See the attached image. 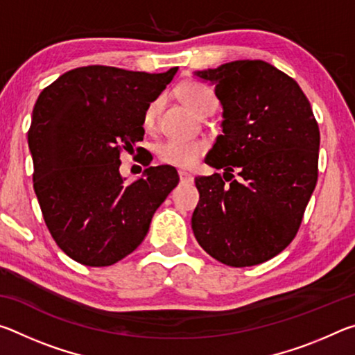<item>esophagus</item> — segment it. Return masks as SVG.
<instances>
[{"instance_id": "34e87169", "label": "esophagus", "mask_w": 355, "mask_h": 355, "mask_svg": "<svg viewBox=\"0 0 355 355\" xmlns=\"http://www.w3.org/2000/svg\"><path fill=\"white\" fill-rule=\"evenodd\" d=\"M178 175H180V182H182V183H186V184L194 183V177H192L189 172L180 171V172H178Z\"/></svg>"}]
</instances>
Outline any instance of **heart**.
<instances>
[{
	"mask_svg": "<svg viewBox=\"0 0 355 355\" xmlns=\"http://www.w3.org/2000/svg\"><path fill=\"white\" fill-rule=\"evenodd\" d=\"M182 97L184 103L199 116L208 112H214L218 107V98H216L211 89L203 84L191 83L182 89ZM161 106V100H153L142 116V123L146 128H152L156 120V114ZM205 152V144L200 141L189 139H167L159 144L158 156L166 164L177 167H191L197 163V159Z\"/></svg>",
	"mask_w": 355,
	"mask_h": 355,
	"instance_id": "b5f03b06",
	"label": "heart"
}]
</instances>
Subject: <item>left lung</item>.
I'll use <instances>...</instances> for the list:
<instances>
[{
	"label": "left lung",
	"instance_id": "1",
	"mask_svg": "<svg viewBox=\"0 0 355 355\" xmlns=\"http://www.w3.org/2000/svg\"><path fill=\"white\" fill-rule=\"evenodd\" d=\"M196 75L216 84L222 133L197 177V243L233 268L271 260L300 227L318 180L320 128L299 84L264 61H233ZM240 177L234 180L232 172Z\"/></svg>",
	"mask_w": 355,
	"mask_h": 355
}]
</instances>
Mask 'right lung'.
<instances>
[{
    "label": "right lung",
    "mask_w": 355,
    "mask_h": 355,
    "mask_svg": "<svg viewBox=\"0 0 355 355\" xmlns=\"http://www.w3.org/2000/svg\"><path fill=\"white\" fill-rule=\"evenodd\" d=\"M177 70L87 65L40 92L28 131L34 191L53 239L71 260L111 266L130 255L178 184L172 166L148 167L131 184H123L119 172L120 155L142 141L144 111ZM150 161L142 158V164Z\"/></svg>",
    "instance_id": "right-lung-1"
}]
</instances>
